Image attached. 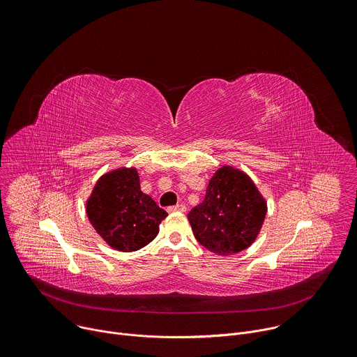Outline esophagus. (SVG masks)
<instances>
[{
    "label": "esophagus",
    "mask_w": 357,
    "mask_h": 357,
    "mask_svg": "<svg viewBox=\"0 0 357 357\" xmlns=\"http://www.w3.org/2000/svg\"><path fill=\"white\" fill-rule=\"evenodd\" d=\"M185 205H183V204H177V205H173V206H169L167 208V211L169 212H185Z\"/></svg>",
    "instance_id": "esophagus-1"
}]
</instances>
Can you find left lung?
<instances>
[{
  "label": "left lung",
  "instance_id": "1",
  "mask_svg": "<svg viewBox=\"0 0 357 357\" xmlns=\"http://www.w3.org/2000/svg\"><path fill=\"white\" fill-rule=\"evenodd\" d=\"M266 215V204L251 178L230 166L211 178L205 199L188 213L192 233L206 250L229 255L250 247Z\"/></svg>",
  "mask_w": 357,
  "mask_h": 357
}]
</instances>
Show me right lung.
<instances>
[{"mask_svg": "<svg viewBox=\"0 0 357 357\" xmlns=\"http://www.w3.org/2000/svg\"><path fill=\"white\" fill-rule=\"evenodd\" d=\"M96 231L116 250L135 251L159 233L167 212L141 191L135 169H120L103 176L86 204Z\"/></svg>", "mask_w": 357, "mask_h": 357, "instance_id": "add662e5", "label": "right lung"}]
</instances>
